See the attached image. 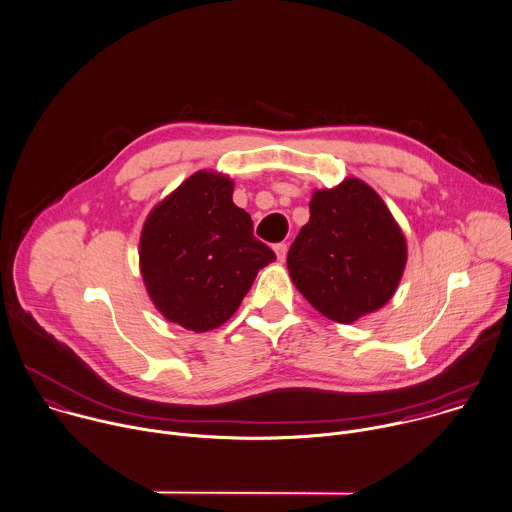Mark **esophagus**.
Wrapping results in <instances>:
<instances>
[{
	"instance_id": "1",
	"label": "esophagus",
	"mask_w": 512,
	"mask_h": 512,
	"mask_svg": "<svg viewBox=\"0 0 512 512\" xmlns=\"http://www.w3.org/2000/svg\"><path fill=\"white\" fill-rule=\"evenodd\" d=\"M274 252H276V256H278V260L282 262L284 258H286V252H288V246L284 244V242H280V244H276L274 246Z\"/></svg>"
}]
</instances>
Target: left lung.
I'll list each match as a JSON object with an SVG mask.
<instances>
[{
	"mask_svg": "<svg viewBox=\"0 0 512 512\" xmlns=\"http://www.w3.org/2000/svg\"><path fill=\"white\" fill-rule=\"evenodd\" d=\"M406 264V240L380 196L348 178L310 200L286 258L292 282L326 318L350 324L382 308Z\"/></svg>",
	"mask_w": 512,
	"mask_h": 512,
	"instance_id": "obj_1",
	"label": "left lung"
}]
</instances>
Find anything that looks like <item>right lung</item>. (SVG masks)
Segmentation results:
<instances>
[{
  "label": "right lung",
  "mask_w": 512,
  "mask_h": 512,
  "mask_svg": "<svg viewBox=\"0 0 512 512\" xmlns=\"http://www.w3.org/2000/svg\"><path fill=\"white\" fill-rule=\"evenodd\" d=\"M232 192L226 176L196 172L152 210L142 230L140 270L152 302L194 332L224 324L256 274L276 260Z\"/></svg>",
  "instance_id": "right-lung-1"
}]
</instances>
